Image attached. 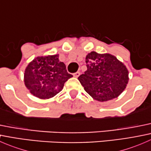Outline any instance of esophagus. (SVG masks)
Wrapping results in <instances>:
<instances>
[{
	"instance_id": "1",
	"label": "esophagus",
	"mask_w": 151,
	"mask_h": 151,
	"mask_svg": "<svg viewBox=\"0 0 151 151\" xmlns=\"http://www.w3.org/2000/svg\"><path fill=\"white\" fill-rule=\"evenodd\" d=\"M80 71H77V72L74 73V74H73V76H74V77H76V78H77V77H78L79 76H80Z\"/></svg>"
}]
</instances>
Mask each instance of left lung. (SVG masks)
Segmentation results:
<instances>
[{
    "label": "left lung",
    "instance_id": "1",
    "mask_svg": "<svg viewBox=\"0 0 151 151\" xmlns=\"http://www.w3.org/2000/svg\"><path fill=\"white\" fill-rule=\"evenodd\" d=\"M85 62L88 69L78 80L93 99L106 101L122 93L129 83V71L115 56L93 51L87 55Z\"/></svg>",
    "mask_w": 151,
    "mask_h": 151
}]
</instances>
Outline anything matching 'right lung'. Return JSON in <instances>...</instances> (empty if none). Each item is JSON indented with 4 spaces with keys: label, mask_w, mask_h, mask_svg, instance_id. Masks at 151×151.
<instances>
[{
    "label": "right lung",
    "mask_w": 151,
    "mask_h": 151,
    "mask_svg": "<svg viewBox=\"0 0 151 151\" xmlns=\"http://www.w3.org/2000/svg\"><path fill=\"white\" fill-rule=\"evenodd\" d=\"M58 57V54L38 56L28 63L24 73V83L32 95L41 99L52 98L73 77Z\"/></svg>",
    "instance_id": "right-lung-1"
}]
</instances>
